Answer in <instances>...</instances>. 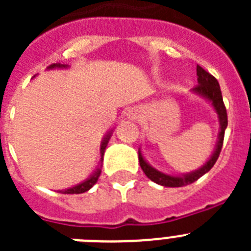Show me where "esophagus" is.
<instances>
[{"label": "esophagus", "mask_w": 251, "mask_h": 251, "mask_svg": "<svg viewBox=\"0 0 251 251\" xmlns=\"http://www.w3.org/2000/svg\"><path fill=\"white\" fill-rule=\"evenodd\" d=\"M138 117H139L138 109H130L129 112H128V118L129 119H137Z\"/></svg>", "instance_id": "1"}]
</instances>
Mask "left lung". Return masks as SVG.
<instances>
[{
	"instance_id": "8db88e82",
	"label": "left lung",
	"mask_w": 251,
	"mask_h": 251,
	"mask_svg": "<svg viewBox=\"0 0 251 251\" xmlns=\"http://www.w3.org/2000/svg\"><path fill=\"white\" fill-rule=\"evenodd\" d=\"M196 72L199 84L194 88V92L197 93V94H201L203 95V97H206L208 100L211 101L212 105H214L215 110H216L217 115H219V119H220L221 126L220 134H219V142H217L216 150H215L211 158L208 159L200 170L191 172V174L183 175V176H170V175L162 174L159 171L151 167L147 162L145 161V158L142 157L141 152H138L139 165H141V168L143 170L146 176H147L151 181H153V182L158 183V185L161 186H165V187H182V186L194 183L195 181H197L201 176H203L206 172H208V171L211 170L212 166L216 163L217 158L220 156L221 148H223L224 134H225V129L226 127H227V113H226L225 104H224L223 100V94H221L220 85H219V81L216 80V77L212 76L210 73L206 72L205 69L201 68L200 65H197Z\"/></svg>"
}]
</instances>
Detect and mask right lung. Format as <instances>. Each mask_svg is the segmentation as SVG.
Instances as JSON below:
<instances>
[{
  "mask_svg": "<svg viewBox=\"0 0 251 251\" xmlns=\"http://www.w3.org/2000/svg\"><path fill=\"white\" fill-rule=\"evenodd\" d=\"M55 66H65V65H56V64H54V65H51L50 68H55ZM110 138V133H108L106 134V137L104 138L103 143H101V147H100V153H101V156H103V153H104V150H105L106 145H108V141H109ZM99 175H100V170H98L97 172H95L94 175H93L90 178H88L86 181H84V182L79 183V185L74 186V187L72 188H68V190H65V191H63V194H83V192L88 191V190H90V188L93 187V186L95 185V182L98 181V177Z\"/></svg>",
  "mask_w": 251,
  "mask_h": 251,
  "instance_id": "obj_1",
  "label": "right lung"
}]
</instances>
